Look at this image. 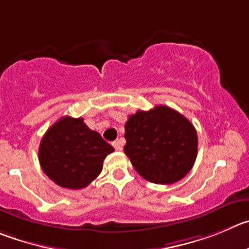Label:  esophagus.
Here are the masks:
<instances>
[{
    "mask_svg": "<svg viewBox=\"0 0 249 249\" xmlns=\"http://www.w3.org/2000/svg\"><path fill=\"white\" fill-rule=\"evenodd\" d=\"M111 145L114 146V148H115V150H117V151H122V148H123V143H122V141H120V140L114 141V142L111 143Z\"/></svg>",
    "mask_w": 249,
    "mask_h": 249,
    "instance_id": "34e87169",
    "label": "esophagus"
}]
</instances>
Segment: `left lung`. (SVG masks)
Wrapping results in <instances>:
<instances>
[{
	"instance_id": "left-lung-1",
	"label": "left lung",
	"mask_w": 249,
	"mask_h": 249,
	"mask_svg": "<svg viewBox=\"0 0 249 249\" xmlns=\"http://www.w3.org/2000/svg\"><path fill=\"white\" fill-rule=\"evenodd\" d=\"M124 136V152L134 168L156 184H172L185 177L198 153L195 127L184 115L166 106L130 115Z\"/></svg>"
}]
</instances>
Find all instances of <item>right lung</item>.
<instances>
[{"label": "right lung", "instance_id": "obj_1", "mask_svg": "<svg viewBox=\"0 0 249 249\" xmlns=\"http://www.w3.org/2000/svg\"><path fill=\"white\" fill-rule=\"evenodd\" d=\"M113 146L90 130L82 118L64 117L51 125L39 146L44 173L67 189H82L96 179Z\"/></svg>", "mask_w": 249, "mask_h": 249}]
</instances>
